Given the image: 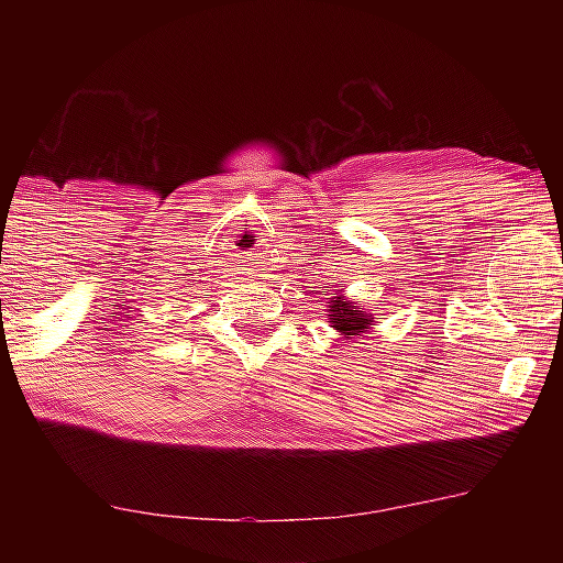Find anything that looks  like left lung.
<instances>
[{
    "label": "left lung",
    "mask_w": 563,
    "mask_h": 563,
    "mask_svg": "<svg viewBox=\"0 0 563 563\" xmlns=\"http://www.w3.org/2000/svg\"><path fill=\"white\" fill-rule=\"evenodd\" d=\"M332 298H328L325 305V312H328V322L330 328L338 332L342 338H352V335H367L369 330L375 325V316L369 312L365 305L350 300L345 290H338V292H330Z\"/></svg>",
    "instance_id": "left-lung-1"
}]
</instances>
